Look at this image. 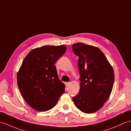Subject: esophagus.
I'll return each mask as SVG.
<instances>
[{
	"label": "esophagus",
	"instance_id": "34e87169",
	"mask_svg": "<svg viewBox=\"0 0 131 131\" xmlns=\"http://www.w3.org/2000/svg\"><path fill=\"white\" fill-rule=\"evenodd\" d=\"M65 84L66 87H69V86H70V83H68V82H65Z\"/></svg>",
	"mask_w": 131,
	"mask_h": 131
}]
</instances>
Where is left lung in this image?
<instances>
[{"label": "left lung", "instance_id": "1", "mask_svg": "<svg viewBox=\"0 0 131 131\" xmlns=\"http://www.w3.org/2000/svg\"><path fill=\"white\" fill-rule=\"evenodd\" d=\"M73 51L79 57L80 91L73 97L81 112L91 114L104 106L112 92L114 73L103 52L97 47L84 43L74 44Z\"/></svg>", "mask_w": 131, "mask_h": 131}]
</instances>
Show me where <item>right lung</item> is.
I'll use <instances>...</instances> for the list:
<instances>
[{
    "instance_id": "add662e5",
    "label": "right lung",
    "mask_w": 131,
    "mask_h": 131,
    "mask_svg": "<svg viewBox=\"0 0 131 131\" xmlns=\"http://www.w3.org/2000/svg\"><path fill=\"white\" fill-rule=\"evenodd\" d=\"M66 51L63 45L44 46L31 50L24 60L17 76V84L24 100L34 109H51L65 92L54 63Z\"/></svg>"
}]
</instances>
